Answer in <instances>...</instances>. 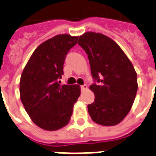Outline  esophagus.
Masks as SVG:
<instances>
[{"label": "esophagus", "instance_id": "esophagus-1", "mask_svg": "<svg viewBox=\"0 0 156 156\" xmlns=\"http://www.w3.org/2000/svg\"><path fill=\"white\" fill-rule=\"evenodd\" d=\"M81 90L82 91H84V90H86L87 89H88V85L87 84H83V85H81Z\"/></svg>", "mask_w": 156, "mask_h": 156}]
</instances>
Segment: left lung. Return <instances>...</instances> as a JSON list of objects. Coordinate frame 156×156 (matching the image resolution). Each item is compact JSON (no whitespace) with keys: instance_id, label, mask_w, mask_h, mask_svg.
Masks as SVG:
<instances>
[{"instance_id":"obj_1","label":"left lung","mask_w":156,"mask_h":156,"mask_svg":"<svg viewBox=\"0 0 156 156\" xmlns=\"http://www.w3.org/2000/svg\"><path fill=\"white\" fill-rule=\"evenodd\" d=\"M78 44L88 54L92 76L98 82L89 86L95 95L94 102L88 105L89 115L103 126L116 125L133 104L137 72L121 48L102 33L85 32Z\"/></svg>"}]
</instances>
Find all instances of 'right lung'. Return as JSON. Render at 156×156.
I'll list each match as a JSON object with an SVG mask.
<instances>
[{"label": "right lung", "mask_w": 156, "mask_h": 156, "mask_svg": "<svg viewBox=\"0 0 156 156\" xmlns=\"http://www.w3.org/2000/svg\"><path fill=\"white\" fill-rule=\"evenodd\" d=\"M77 40L69 34L47 40L35 49L23 71L20 99L33 123L42 129L55 131L66 126L80 95L79 85L58 83L66 55Z\"/></svg>", "instance_id": "1"}]
</instances>
